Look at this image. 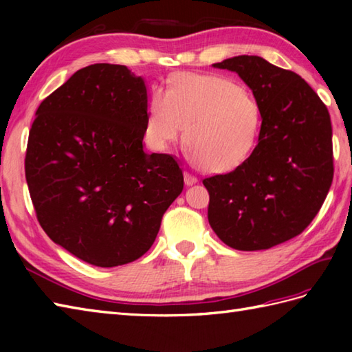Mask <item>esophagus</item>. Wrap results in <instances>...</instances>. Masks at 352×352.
I'll return each instance as SVG.
<instances>
[{"instance_id":"obj_1","label":"esophagus","mask_w":352,"mask_h":352,"mask_svg":"<svg viewBox=\"0 0 352 352\" xmlns=\"http://www.w3.org/2000/svg\"><path fill=\"white\" fill-rule=\"evenodd\" d=\"M197 182H198V178L195 175H192L190 172H184V183L186 184L192 186V184H195Z\"/></svg>"}]
</instances>
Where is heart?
Segmentation results:
<instances>
[{
	"label": "heart",
	"instance_id": "heart-1",
	"mask_svg": "<svg viewBox=\"0 0 352 352\" xmlns=\"http://www.w3.org/2000/svg\"><path fill=\"white\" fill-rule=\"evenodd\" d=\"M207 172H231L256 149L263 113L250 91L236 81L206 74L180 72L168 81L166 91L154 92L149 101L145 138L155 149L168 148L180 138Z\"/></svg>",
	"mask_w": 352,
	"mask_h": 352
}]
</instances>
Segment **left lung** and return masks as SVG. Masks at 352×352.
<instances>
[{"label": "left lung", "instance_id": "obj_1", "mask_svg": "<svg viewBox=\"0 0 352 352\" xmlns=\"http://www.w3.org/2000/svg\"><path fill=\"white\" fill-rule=\"evenodd\" d=\"M214 68L239 74L256 96L263 125L241 168L204 178L208 223L239 251H258L310 226L331 188L330 113L305 80L258 56H237Z\"/></svg>", "mask_w": 352, "mask_h": 352}]
</instances>
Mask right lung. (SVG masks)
Listing matches in <instances>:
<instances>
[{"label": "right lung", "mask_w": 352, "mask_h": 352, "mask_svg": "<svg viewBox=\"0 0 352 352\" xmlns=\"http://www.w3.org/2000/svg\"><path fill=\"white\" fill-rule=\"evenodd\" d=\"M146 111L144 80L110 63L77 71L36 111L25 178L37 221L91 265L144 256L183 190L174 157L144 151Z\"/></svg>", "instance_id": "right-lung-1"}]
</instances>
